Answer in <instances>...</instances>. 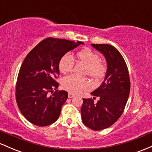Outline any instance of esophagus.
I'll return each mask as SVG.
<instances>
[{
	"mask_svg": "<svg viewBox=\"0 0 152 152\" xmlns=\"http://www.w3.org/2000/svg\"><path fill=\"white\" fill-rule=\"evenodd\" d=\"M68 97H69V98H72L75 97V95L72 94V93H69V94H68Z\"/></svg>",
	"mask_w": 152,
	"mask_h": 152,
	"instance_id": "1",
	"label": "esophagus"
}]
</instances>
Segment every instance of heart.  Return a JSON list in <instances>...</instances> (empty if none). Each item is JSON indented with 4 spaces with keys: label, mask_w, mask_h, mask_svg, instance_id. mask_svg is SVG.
<instances>
[{
    "label": "heart",
    "mask_w": 152,
    "mask_h": 152,
    "mask_svg": "<svg viewBox=\"0 0 152 152\" xmlns=\"http://www.w3.org/2000/svg\"><path fill=\"white\" fill-rule=\"evenodd\" d=\"M78 62L86 65L85 74L88 75L95 80H99L105 75L106 66L100 62V57L98 54L90 49H84L76 54ZM74 67V59L69 54H65L61 57L59 62V71L63 74L69 72ZM62 88L71 93H80L90 88V82L85 78H79L75 75H68L62 80Z\"/></svg>",
    "instance_id": "obj_1"
}]
</instances>
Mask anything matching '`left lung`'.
I'll return each instance as SVG.
<instances>
[{
    "label": "left lung",
    "mask_w": 152,
    "mask_h": 152,
    "mask_svg": "<svg viewBox=\"0 0 152 152\" xmlns=\"http://www.w3.org/2000/svg\"><path fill=\"white\" fill-rule=\"evenodd\" d=\"M91 45L105 57L107 71L103 83L91 93L99 97L98 103L83 99L82 121L92 130L100 131L113 125L124 112L130 93V78L125 60L116 48L110 44Z\"/></svg>",
    "instance_id": "1"
}]
</instances>
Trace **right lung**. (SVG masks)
Returning <instances> with one entry per match:
<instances>
[{
	"label": "right lung",
	"mask_w": 152,
	"mask_h": 152,
	"mask_svg": "<svg viewBox=\"0 0 152 152\" xmlns=\"http://www.w3.org/2000/svg\"><path fill=\"white\" fill-rule=\"evenodd\" d=\"M81 42L47 38L27 54L22 63L16 87L18 108L27 121L38 126L52 124L60 115L61 108L68 98L65 90H56L59 83V62L69 51Z\"/></svg>",
	"instance_id": "right-lung-1"
}]
</instances>
